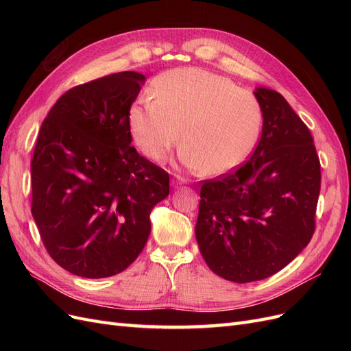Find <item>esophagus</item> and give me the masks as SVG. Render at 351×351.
<instances>
[{
    "label": "esophagus",
    "instance_id": "obj_1",
    "mask_svg": "<svg viewBox=\"0 0 351 351\" xmlns=\"http://www.w3.org/2000/svg\"><path fill=\"white\" fill-rule=\"evenodd\" d=\"M184 183H186V180H184L183 177L176 176V177L171 180V187H173V189H178L180 186L184 184Z\"/></svg>",
    "mask_w": 351,
    "mask_h": 351
}]
</instances>
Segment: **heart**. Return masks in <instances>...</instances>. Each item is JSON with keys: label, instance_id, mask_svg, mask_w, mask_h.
Wrapping results in <instances>:
<instances>
[{"label": "heart", "instance_id": "b5f03b06", "mask_svg": "<svg viewBox=\"0 0 351 351\" xmlns=\"http://www.w3.org/2000/svg\"><path fill=\"white\" fill-rule=\"evenodd\" d=\"M152 97L137 98L129 129L139 151L162 161L178 141V159L190 169L226 174L239 167L258 141L262 110L256 97L230 79L197 67L158 76ZM180 133H178V130Z\"/></svg>", "mask_w": 351, "mask_h": 351}]
</instances>
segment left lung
Masks as SVG:
<instances>
[{
	"label": "left lung",
	"mask_w": 351,
	"mask_h": 351,
	"mask_svg": "<svg viewBox=\"0 0 351 351\" xmlns=\"http://www.w3.org/2000/svg\"><path fill=\"white\" fill-rule=\"evenodd\" d=\"M263 124L246 164L200 189L195 234L212 272L252 282L281 271L309 244L321 190L313 137L281 93L253 92Z\"/></svg>",
	"instance_id": "1"
}]
</instances>
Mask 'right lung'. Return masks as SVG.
Returning a JSON list of instances; mask_svg holds the SVG:
<instances>
[{"instance_id":"1","label":"right lung","mask_w":351,"mask_h":351,"mask_svg":"<svg viewBox=\"0 0 351 351\" xmlns=\"http://www.w3.org/2000/svg\"><path fill=\"white\" fill-rule=\"evenodd\" d=\"M146 77L121 71L67 90L40 125L32 215L49 256L83 278L123 272L151 234L169 176L132 146L129 111Z\"/></svg>"}]
</instances>
